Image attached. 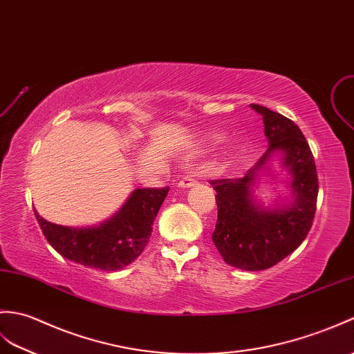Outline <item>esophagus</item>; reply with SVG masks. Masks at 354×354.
Returning <instances> with one entry per match:
<instances>
[{
	"mask_svg": "<svg viewBox=\"0 0 354 354\" xmlns=\"http://www.w3.org/2000/svg\"><path fill=\"white\" fill-rule=\"evenodd\" d=\"M178 185H179L180 188H190V187L197 185V179H196L193 175H185L183 179L179 180Z\"/></svg>",
	"mask_w": 354,
	"mask_h": 354,
	"instance_id": "obj_1",
	"label": "esophagus"
}]
</instances>
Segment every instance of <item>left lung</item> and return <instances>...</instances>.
I'll return each mask as SVG.
<instances>
[{"mask_svg": "<svg viewBox=\"0 0 354 354\" xmlns=\"http://www.w3.org/2000/svg\"><path fill=\"white\" fill-rule=\"evenodd\" d=\"M250 105L264 119L270 145L258 166L245 176L211 180L217 192V223L212 241L226 264L258 271L285 259L308 236L317 209L318 176L314 155L300 128L267 106ZM273 150L286 152L284 163L293 175L296 202L291 209L266 212L252 205L250 190L254 170L260 168Z\"/></svg>", "mask_w": 354, "mask_h": 354, "instance_id": "left-lung-1", "label": "left lung"}]
</instances>
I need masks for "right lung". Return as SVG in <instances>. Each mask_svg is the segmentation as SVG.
I'll list each match as a JSON object with an SVG mask.
<instances>
[{
    "label": "right lung",
    "mask_w": 354,
    "mask_h": 354,
    "mask_svg": "<svg viewBox=\"0 0 354 354\" xmlns=\"http://www.w3.org/2000/svg\"><path fill=\"white\" fill-rule=\"evenodd\" d=\"M169 193V187L137 188L116 216L100 227L72 229L54 225L37 214L48 243L81 266L104 271L127 267L145 250L153 220Z\"/></svg>",
    "instance_id": "obj_1"
}]
</instances>
